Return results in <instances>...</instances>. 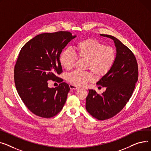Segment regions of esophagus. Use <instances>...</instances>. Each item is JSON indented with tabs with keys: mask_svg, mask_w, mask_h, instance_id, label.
Wrapping results in <instances>:
<instances>
[{
	"mask_svg": "<svg viewBox=\"0 0 151 151\" xmlns=\"http://www.w3.org/2000/svg\"><path fill=\"white\" fill-rule=\"evenodd\" d=\"M69 88H70V90H77V89H78V88H80V87L75 86V85H73L72 84L69 85Z\"/></svg>",
	"mask_w": 151,
	"mask_h": 151,
	"instance_id": "obj_1",
	"label": "esophagus"
}]
</instances>
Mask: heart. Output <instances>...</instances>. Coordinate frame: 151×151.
Instances as JSON below:
<instances>
[{
  "mask_svg": "<svg viewBox=\"0 0 151 151\" xmlns=\"http://www.w3.org/2000/svg\"><path fill=\"white\" fill-rule=\"evenodd\" d=\"M74 49L76 55L71 49L66 48L59 56L60 65L66 70L74 67L77 56L86 60V69L91 70L97 77H102L111 69L116 60V50L111 47H106L104 44L92 38L78 41ZM93 78L92 74L89 71L74 70L67 76L68 82L75 86L84 85Z\"/></svg>",
  "mask_w": 151,
  "mask_h": 151,
  "instance_id": "heart-1",
  "label": "heart"
}]
</instances>
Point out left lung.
I'll return each instance as SVG.
<instances>
[{
	"mask_svg": "<svg viewBox=\"0 0 151 151\" xmlns=\"http://www.w3.org/2000/svg\"><path fill=\"white\" fill-rule=\"evenodd\" d=\"M100 35L114 41L116 60L111 69L97 82L106 90L99 94L88 90L86 109L92 116L102 121L113 117L125 107L138 81V69L134 54L127 46L111 35Z\"/></svg>",
	"mask_w": 151,
	"mask_h": 151,
	"instance_id": "left-lung-1",
	"label": "left lung"
}]
</instances>
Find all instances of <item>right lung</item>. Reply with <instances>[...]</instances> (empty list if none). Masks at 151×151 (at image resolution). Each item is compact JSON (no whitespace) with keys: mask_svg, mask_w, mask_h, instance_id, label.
Returning a JSON list of instances; mask_svg holds the SVG:
<instances>
[{"mask_svg":"<svg viewBox=\"0 0 151 151\" xmlns=\"http://www.w3.org/2000/svg\"><path fill=\"white\" fill-rule=\"evenodd\" d=\"M76 37L69 32L41 33L27 42L19 52L14 70L15 86L26 107L38 116H55L66 102L70 88L57 77L63 72L59 56ZM49 79L60 83L49 88Z\"/></svg>","mask_w":151,"mask_h":151,"instance_id":"add662e5","label":"right lung"}]
</instances>
